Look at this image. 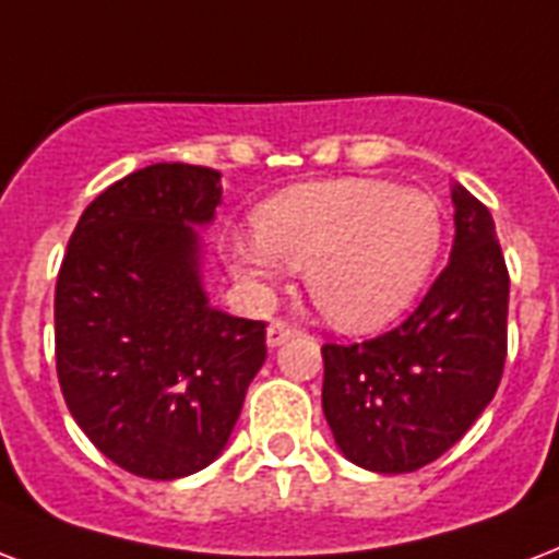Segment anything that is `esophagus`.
Listing matches in <instances>:
<instances>
[{"mask_svg":"<svg viewBox=\"0 0 559 559\" xmlns=\"http://www.w3.org/2000/svg\"><path fill=\"white\" fill-rule=\"evenodd\" d=\"M298 331L293 325H287V322H278V319H275V322H270V328H266V343H270L272 348H278V346H284V343H287V340H293V336H296Z\"/></svg>","mask_w":559,"mask_h":559,"instance_id":"esophagus-1","label":"esophagus"}]
</instances>
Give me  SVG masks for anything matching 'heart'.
<instances>
[{"instance_id": "obj_1", "label": "heart", "mask_w": 559, "mask_h": 559, "mask_svg": "<svg viewBox=\"0 0 559 559\" xmlns=\"http://www.w3.org/2000/svg\"><path fill=\"white\" fill-rule=\"evenodd\" d=\"M431 193L378 178L289 187L254 211V234H234L225 261L237 281L272 287L305 270L313 305L346 331L386 325L411 308L442 249Z\"/></svg>"}]
</instances>
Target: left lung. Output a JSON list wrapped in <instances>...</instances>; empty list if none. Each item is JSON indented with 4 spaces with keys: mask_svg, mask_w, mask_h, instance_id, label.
Returning <instances> with one entry per match:
<instances>
[{
    "mask_svg": "<svg viewBox=\"0 0 559 559\" xmlns=\"http://www.w3.org/2000/svg\"><path fill=\"white\" fill-rule=\"evenodd\" d=\"M449 266L402 325L355 346H322V411L355 466L402 475L445 454L487 411L507 357V278L496 223L451 185Z\"/></svg>",
    "mask_w": 559,
    "mask_h": 559,
    "instance_id": "left-lung-1",
    "label": "left lung"
}]
</instances>
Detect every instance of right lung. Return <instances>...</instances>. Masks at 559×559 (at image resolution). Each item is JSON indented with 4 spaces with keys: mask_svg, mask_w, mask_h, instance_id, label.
<instances>
[{
    "mask_svg": "<svg viewBox=\"0 0 559 559\" xmlns=\"http://www.w3.org/2000/svg\"><path fill=\"white\" fill-rule=\"evenodd\" d=\"M219 173L152 164L81 213L55 287L63 402L131 475L176 480L231 440L266 325L213 308L199 228L223 204Z\"/></svg>",
    "mask_w": 559,
    "mask_h": 559,
    "instance_id": "right-lung-1",
    "label": "right lung"
}]
</instances>
